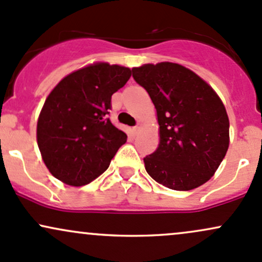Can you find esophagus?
<instances>
[{"mask_svg": "<svg viewBox=\"0 0 262 262\" xmlns=\"http://www.w3.org/2000/svg\"><path fill=\"white\" fill-rule=\"evenodd\" d=\"M139 130H140V126L139 125H136V126H134V127H132V132H134L135 135H136L137 132H139Z\"/></svg>", "mask_w": 262, "mask_h": 262, "instance_id": "obj_1", "label": "esophagus"}]
</instances>
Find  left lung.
<instances>
[{"label":"left lung","mask_w":262,"mask_h":262,"mask_svg":"<svg viewBox=\"0 0 262 262\" xmlns=\"http://www.w3.org/2000/svg\"><path fill=\"white\" fill-rule=\"evenodd\" d=\"M157 111L160 145L143 158L147 173L174 190L209 181L229 147V119L216 93L195 73L176 63L132 69Z\"/></svg>","instance_id":"1"}]
</instances>
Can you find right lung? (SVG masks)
Returning <instances> with one entry per match:
<instances>
[{
    "label": "right lung",
    "instance_id": "right-lung-1",
    "mask_svg": "<svg viewBox=\"0 0 262 262\" xmlns=\"http://www.w3.org/2000/svg\"><path fill=\"white\" fill-rule=\"evenodd\" d=\"M130 76L128 68L96 63L66 76L52 90L38 119L37 142L55 178L80 187L107 169L127 140L108 119L111 96Z\"/></svg>",
    "mask_w": 262,
    "mask_h": 262
}]
</instances>
